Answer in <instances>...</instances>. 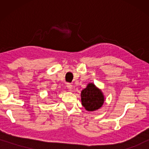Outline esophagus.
<instances>
[{"instance_id":"esophagus-1","label":"esophagus","mask_w":149,"mask_h":149,"mask_svg":"<svg viewBox=\"0 0 149 149\" xmlns=\"http://www.w3.org/2000/svg\"><path fill=\"white\" fill-rule=\"evenodd\" d=\"M66 87L67 88H68V89L70 91H72V89H73V87H72V85L70 84V83H68V84L66 85Z\"/></svg>"}]
</instances>
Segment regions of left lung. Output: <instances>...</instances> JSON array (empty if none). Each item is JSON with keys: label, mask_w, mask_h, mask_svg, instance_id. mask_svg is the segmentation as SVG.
I'll return each instance as SVG.
<instances>
[{"label": "left lung", "mask_w": 149, "mask_h": 149, "mask_svg": "<svg viewBox=\"0 0 149 149\" xmlns=\"http://www.w3.org/2000/svg\"><path fill=\"white\" fill-rule=\"evenodd\" d=\"M81 104L87 111H95L102 107L104 102V95L100 89L94 83H89L87 87L81 91Z\"/></svg>", "instance_id": "obj_1"}]
</instances>
